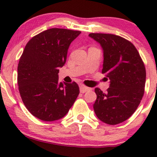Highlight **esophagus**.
I'll return each instance as SVG.
<instances>
[{"label": "esophagus", "instance_id": "obj_1", "mask_svg": "<svg viewBox=\"0 0 157 157\" xmlns=\"http://www.w3.org/2000/svg\"><path fill=\"white\" fill-rule=\"evenodd\" d=\"M88 90H90L89 87H86V86L84 85H80V92L82 93H86V92L88 91Z\"/></svg>", "mask_w": 157, "mask_h": 157}]
</instances>
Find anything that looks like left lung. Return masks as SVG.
<instances>
[{"instance_id":"8db88e82","label":"left lung","mask_w":157,"mask_h":157,"mask_svg":"<svg viewBox=\"0 0 157 157\" xmlns=\"http://www.w3.org/2000/svg\"><path fill=\"white\" fill-rule=\"evenodd\" d=\"M89 36L102 48V73L109 79L106 93L98 87L95 89L97 98L94 111L102 122L118 124L133 115L143 98L146 78L145 65L137 50L126 39L95 33Z\"/></svg>"}]
</instances>
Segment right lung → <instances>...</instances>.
Instances as JSON below:
<instances>
[{
  "label": "right lung",
  "mask_w": 157,
  "mask_h": 157,
  "mask_svg": "<svg viewBox=\"0 0 157 157\" xmlns=\"http://www.w3.org/2000/svg\"><path fill=\"white\" fill-rule=\"evenodd\" d=\"M81 31L50 29L29 40L17 67V84L31 115L54 121L67 115L79 94L75 82H59V68L67 60L70 45Z\"/></svg>",
  "instance_id": "add662e5"
}]
</instances>
